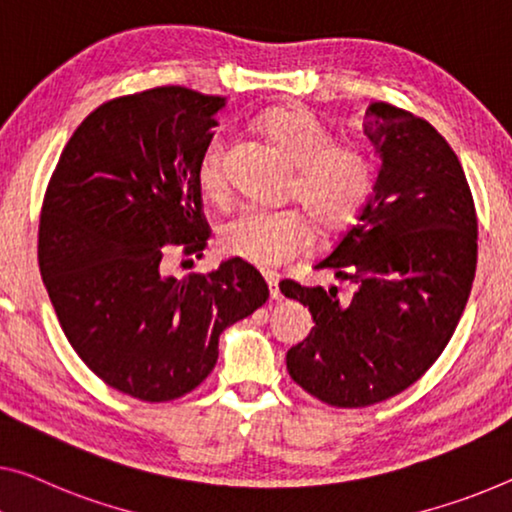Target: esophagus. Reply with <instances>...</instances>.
<instances>
[{
  "instance_id": "esophagus-1",
  "label": "esophagus",
  "mask_w": 512,
  "mask_h": 512,
  "mask_svg": "<svg viewBox=\"0 0 512 512\" xmlns=\"http://www.w3.org/2000/svg\"><path fill=\"white\" fill-rule=\"evenodd\" d=\"M265 281H267V286H270V297H272V300H281L279 274H274V272H265Z\"/></svg>"
}]
</instances>
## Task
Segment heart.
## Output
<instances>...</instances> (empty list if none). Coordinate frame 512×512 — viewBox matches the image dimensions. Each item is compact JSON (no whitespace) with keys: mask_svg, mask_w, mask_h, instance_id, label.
<instances>
[{"mask_svg":"<svg viewBox=\"0 0 512 512\" xmlns=\"http://www.w3.org/2000/svg\"><path fill=\"white\" fill-rule=\"evenodd\" d=\"M258 128L295 164L288 196L304 203L322 231L341 229L371 196V153L355 141H332V132L306 107H274L258 119ZM199 187L212 201L226 194L224 144L219 139H212L201 157ZM309 242V217L297 208L247 206L219 226V249L258 267L286 263Z\"/></svg>","mask_w":512,"mask_h":512,"instance_id":"obj_1","label":"heart"}]
</instances>
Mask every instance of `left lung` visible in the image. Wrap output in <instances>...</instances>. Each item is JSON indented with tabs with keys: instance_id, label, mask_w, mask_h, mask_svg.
<instances>
[{
	"instance_id": "1",
	"label": "left lung",
	"mask_w": 512,
	"mask_h": 512,
	"mask_svg": "<svg viewBox=\"0 0 512 512\" xmlns=\"http://www.w3.org/2000/svg\"><path fill=\"white\" fill-rule=\"evenodd\" d=\"M364 132L382 155L373 194L316 267L355 283H279L316 327L288 350L293 380L332 407H368L410 389L458 327L476 274L478 222L462 164L432 125L371 102Z\"/></svg>"
}]
</instances>
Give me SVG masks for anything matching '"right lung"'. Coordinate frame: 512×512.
I'll return each instance as SVG.
<instances>
[{
  "instance_id": "right-lung-1",
  "label": "right lung",
  "mask_w": 512,
  "mask_h": 512,
  "mask_svg": "<svg viewBox=\"0 0 512 512\" xmlns=\"http://www.w3.org/2000/svg\"><path fill=\"white\" fill-rule=\"evenodd\" d=\"M222 96L157 86L102 102L52 171L38 265L73 350L109 387L146 403L194 391L217 364L219 334L270 297L254 265L167 274L201 258L199 162Z\"/></svg>"
}]
</instances>
